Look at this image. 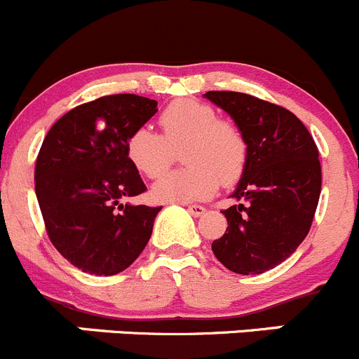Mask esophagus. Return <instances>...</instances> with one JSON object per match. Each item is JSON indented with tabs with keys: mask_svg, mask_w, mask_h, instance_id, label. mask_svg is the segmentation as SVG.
<instances>
[{
	"mask_svg": "<svg viewBox=\"0 0 359 359\" xmlns=\"http://www.w3.org/2000/svg\"><path fill=\"white\" fill-rule=\"evenodd\" d=\"M187 210H189V214L194 215V217H201V215L207 212V208L201 207V205H187Z\"/></svg>",
	"mask_w": 359,
	"mask_h": 359,
	"instance_id": "obj_1",
	"label": "esophagus"
}]
</instances>
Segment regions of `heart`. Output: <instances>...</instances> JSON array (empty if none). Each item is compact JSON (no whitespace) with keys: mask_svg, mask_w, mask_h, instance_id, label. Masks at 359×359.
Returning a JSON list of instances; mask_svg holds the SVG:
<instances>
[{"mask_svg":"<svg viewBox=\"0 0 359 359\" xmlns=\"http://www.w3.org/2000/svg\"><path fill=\"white\" fill-rule=\"evenodd\" d=\"M161 135L140 126L126 140L131 165L149 179L161 177L175 161L186 163L152 186V198L166 203H193L214 196L219 186H235L249 159L245 135L233 121L217 117L214 107L200 100H177L159 116Z\"/></svg>","mask_w":359,"mask_h":359,"instance_id":"obj_1","label":"heart"}]
</instances>
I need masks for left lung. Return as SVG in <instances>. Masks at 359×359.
<instances>
[{
  "mask_svg": "<svg viewBox=\"0 0 359 359\" xmlns=\"http://www.w3.org/2000/svg\"><path fill=\"white\" fill-rule=\"evenodd\" d=\"M233 117L249 144L238 205L222 210L228 228L212 242L215 257L242 276L276 268L297 250L312 226L321 194V163L314 138L293 112L235 91H208Z\"/></svg>",
  "mask_w": 359,
  "mask_h": 359,
  "instance_id": "obj_1",
  "label": "left lung"
}]
</instances>
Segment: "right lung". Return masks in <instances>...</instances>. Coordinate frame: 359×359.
<instances>
[{
	"label": "right lung",
	"mask_w": 359,
	"mask_h": 359,
	"mask_svg": "<svg viewBox=\"0 0 359 359\" xmlns=\"http://www.w3.org/2000/svg\"><path fill=\"white\" fill-rule=\"evenodd\" d=\"M158 102L110 95L69 110L48 130L34 166V191L52 245L73 266L116 276L140 256L161 207L123 205L147 187L126 156L131 131Z\"/></svg>",
	"instance_id": "add662e5"
}]
</instances>
